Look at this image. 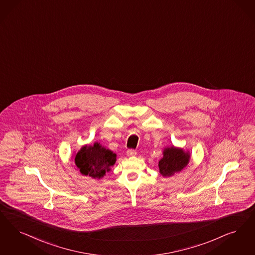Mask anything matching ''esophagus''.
Here are the masks:
<instances>
[{
	"mask_svg": "<svg viewBox=\"0 0 255 255\" xmlns=\"http://www.w3.org/2000/svg\"><path fill=\"white\" fill-rule=\"evenodd\" d=\"M135 154H136V151H134L132 149H130V150L127 151V155L128 156H135Z\"/></svg>",
	"mask_w": 255,
	"mask_h": 255,
	"instance_id": "1",
	"label": "esophagus"
}]
</instances>
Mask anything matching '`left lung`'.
<instances>
[{"instance_id": "8db88e82", "label": "left lung", "mask_w": 255, "mask_h": 255, "mask_svg": "<svg viewBox=\"0 0 255 255\" xmlns=\"http://www.w3.org/2000/svg\"><path fill=\"white\" fill-rule=\"evenodd\" d=\"M163 157L159 160L158 167L159 173L164 177L173 176L174 173L181 172L184 168L190 162L191 153L189 151H185L182 148L166 147L163 150Z\"/></svg>"}]
</instances>
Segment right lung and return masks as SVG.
I'll use <instances>...</instances> for the list:
<instances>
[{
    "instance_id": "1",
    "label": "right lung",
    "mask_w": 255,
    "mask_h": 255,
    "mask_svg": "<svg viewBox=\"0 0 255 255\" xmlns=\"http://www.w3.org/2000/svg\"><path fill=\"white\" fill-rule=\"evenodd\" d=\"M74 159L82 174L102 179L105 173L111 171V167L117 161V154L101 143L95 142L93 145H83Z\"/></svg>"
}]
</instances>
